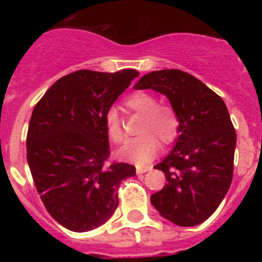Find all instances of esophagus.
<instances>
[{"instance_id":"esophagus-1","label":"esophagus","mask_w":262,"mask_h":262,"mask_svg":"<svg viewBox=\"0 0 262 262\" xmlns=\"http://www.w3.org/2000/svg\"><path fill=\"white\" fill-rule=\"evenodd\" d=\"M149 170H152L151 166H137V167H136L137 174H144V172L149 171Z\"/></svg>"}]
</instances>
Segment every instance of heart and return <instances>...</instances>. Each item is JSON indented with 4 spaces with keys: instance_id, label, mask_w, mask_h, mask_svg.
<instances>
[{
    "instance_id": "heart-1",
    "label": "heart",
    "mask_w": 262,
    "mask_h": 262,
    "mask_svg": "<svg viewBox=\"0 0 262 262\" xmlns=\"http://www.w3.org/2000/svg\"><path fill=\"white\" fill-rule=\"evenodd\" d=\"M126 107L133 113L143 115L140 125L141 136L127 141L118 151L121 159L136 164L149 163L159 151V138L164 144L177 139L179 132V117L170 106L159 104L158 99L148 92H135L127 96ZM108 139L113 143H122L125 139L122 119L117 110L111 108L104 117Z\"/></svg>"
}]
</instances>
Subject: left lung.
I'll return each mask as SVG.
<instances>
[{"label": "left lung", "instance_id": "obj_1", "mask_svg": "<svg viewBox=\"0 0 262 262\" xmlns=\"http://www.w3.org/2000/svg\"><path fill=\"white\" fill-rule=\"evenodd\" d=\"M135 88L164 95L179 117L174 148L155 166L167 185L151 195V204L177 226L201 224L217 209L232 181L236 135L226 103L178 69L151 72Z\"/></svg>", "mask_w": 262, "mask_h": 262}]
</instances>
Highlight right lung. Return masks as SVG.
<instances>
[{
    "label": "right lung",
    "mask_w": 262,
    "mask_h": 262,
    "mask_svg": "<svg viewBox=\"0 0 262 262\" xmlns=\"http://www.w3.org/2000/svg\"><path fill=\"white\" fill-rule=\"evenodd\" d=\"M135 69L115 73L77 71L57 80L35 106L27 135V162L47 212L68 230L102 226L118 207V187L136 175L127 163H111L107 111Z\"/></svg>",
    "instance_id": "right-lung-1"
}]
</instances>
